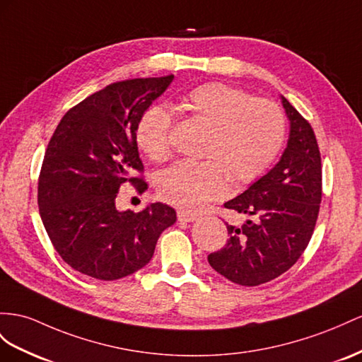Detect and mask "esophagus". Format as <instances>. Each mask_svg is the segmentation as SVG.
I'll list each match as a JSON object with an SVG mask.
<instances>
[{
	"label": "esophagus",
	"instance_id": "34e87169",
	"mask_svg": "<svg viewBox=\"0 0 362 362\" xmlns=\"http://www.w3.org/2000/svg\"><path fill=\"white\" fill-rule=\"evenodd\" d=\"M197 214H192V212H188V211H183V209H179L177 211V218L179 221H194L197 220Z\"/></svg>",
	"mask_w": 362,
	"mask_h": 362
}]
</instances>
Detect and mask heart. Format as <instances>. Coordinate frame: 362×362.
<instances>
[{"label":"heart","mask_w":362,"mask_h":362,"mask_svg":"<svg viewBox=\"0 0 362 362\" xmlns=\"http://www.w3.org/2000/svg\"><path fill=\"white\" fill-rule=\"evenodd\" d=\"M188 113L209 127L203 156L165 170L157 183L162 200L183 211H199L225 194L230 174L238 185L258 180L280 156L287 134L286 116L275 102L221 82L194 87L182 100ZM173 115L163 105L148 108L136 128L139 148L154 162L171 154Z\"/></svg>","instance_id":"b5f03b06"}]
</instances>
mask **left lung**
Returning <instances> with one entry per match:
<instances>
[{
    "instance_id": "1",
    "label": "left lung",
    "mask_w": 362,
    "mask_h": 362,
    "mask_svg": "<svg viewBox=\"0 0 362 362\" xmlns=\"http://www.w3.org/2000/svg\"><path fill=\"white\" fill-rule=\"evenodd\" d=\"M291 122L287 146L274 168L225 208L249 218L228 225L229 240L208 255L214 271L229 281L258 286L298 262L317 223L322 196L321 156L310 124L281 96Z\"/></svg>"
}]
</instances>
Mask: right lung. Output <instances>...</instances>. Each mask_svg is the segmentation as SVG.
I'll return each mask as SVG.
<instances>
[{
  "label": "right lung",
  "instance_id": "add662e5",
  "mask_svg": "<svg viewBox=\"0 0 362 362\" xmlns=\"http://www.w3.org/2000/svg\"><path fill=\"white\" fill-rule=\"evenodd\" d=\"M174 75L113 82L70 108L50 139L38 180V206L50 242L73 269L113 281L150 263L156 243L175 223V211L151 203L117 211L120 187L148 185L136 128Z\"/></svg>",
  "mask_w": 362,
  "mask_h": 362
}]
</instances>
